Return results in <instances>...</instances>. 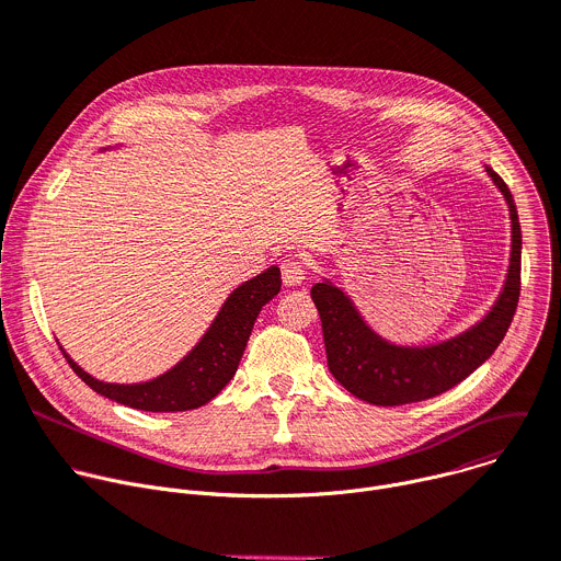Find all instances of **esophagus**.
Returning <instances> with one entry per match:
<instances>
[{"label": "esophagus", "instance_id": "obj_1", "mask_svg": "<svg viewBox=\"0 0 561 561\" xmlns=\"http://www.w3.org/2000/svg\"><path fill=\"white\" fill-rule=\"evenodd\" d=\"M307 277V264H304L299 257H286L282 262V279L286 286H297Z\"/></svg>", "mask_w": 561, "mask_h": 561}]
</instances>
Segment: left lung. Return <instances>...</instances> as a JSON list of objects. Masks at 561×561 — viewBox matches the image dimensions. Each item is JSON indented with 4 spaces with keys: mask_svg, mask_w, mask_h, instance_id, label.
I'll use <instances>...</instances> for the list:
<instances>
[{
    "mask_svg": "<svg viewBox=\"0 0 561 561\" xmlns=\"http://www.w3.org/2000/svg\"><path fill=\"white\" fill-rule=\"evenodd\" d=\"M485 170L511 208L513 252L496 304L470 331L434 346H396L365 324L337 286L320 282L311 288L322 320L329 371L355 398L382 407L434 398L479 369L511 329L522 293V226L511 190L496 172Z\"/></svg>",
    "mask_w": 561,
    "mask_h": 561,
    "instance_id": "obj_1",
    "label": "left lung"
}]
</instances>
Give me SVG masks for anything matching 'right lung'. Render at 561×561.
<instances>
[{"instance_id": "add662e5", "label": "right lung", "mask_w": 561, "mask_h": 561, "mask_svg": "<svg viewBox=\"0 0 561 561\" xmlns=\"http://www.w3.org/2000/svg\"><path fill=\"white\" fill-rule=\"evenodd\" d=\"M282 288L277 266L241 284L221 307L217 320L201 342L168 374L140 385H110L84 374L69 355V367L95 393L134 407L140 412H187L210 402L234 376L250 331L264 304Z\"/></svg>"}]
</instances>
